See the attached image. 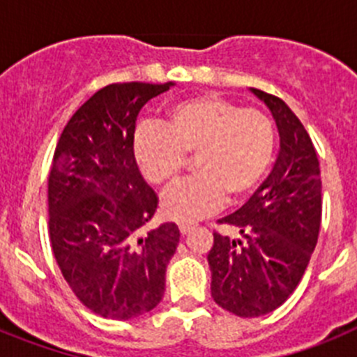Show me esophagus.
I'll return each mask as SVG.
<instances>
[{"mask_svg": "<svg viewBox=\"0 0 357 357\" xmlns=\"http://www.w3.org/2000/svg\"><path fill=\"white\" fill-rule=\"evenodd\" d=\"M178 229H181V234L185 236V234H189V232H193L195 225L193 223H181V225H178Z\"/></svg>", "mask_w": 357, "mask_h": 357, "instance_id": "1", "label": "esophagus"}]
</instances>
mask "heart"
<instances>
[{
	"mask_svg": "<svg viewBox=\"0 0 357 357\" xmlns=\"http://www.w3.org/2000/svg\"><path fill=\"white\" fill-rule=\"evenodd\" d=\"M130 148L141 175L157 188L173 184L185 155H195L198 175L162 198L164 216L193 223L220 209L225 197L239 202L254 191L272 164L275 130L261 110L204 94L173 103L162 125H139Z\"/></svg>",
	"mask_w": 357,
	"mask_h": 357,
	"instance_id": "obj_1",
	"label": "heart"
}]
</instances>
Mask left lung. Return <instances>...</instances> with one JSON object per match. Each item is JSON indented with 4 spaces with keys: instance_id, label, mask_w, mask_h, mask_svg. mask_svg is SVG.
Returning <instances> with one entry per match:
<instances>
[{
    "instance_id": "obj_1",
    "label": "left lung",
    "mask_w": 357,
    "mask_h": 357,
    "mask_svg": "<svg viewBox=\"0 0 357 357\" xmlns=\"http://www.w3.org/2000/svg\"><path fill=\"white\" fill-rule=\"evenodd\" d=\"M250 93L272 112L279 153L250 200L222 218L241 238L214 232L207 254L214 302L243 318L272 313L288 301L317 247L321 222L320 162L311 137L280 98Z\"/></svg>"
}]
</instances>
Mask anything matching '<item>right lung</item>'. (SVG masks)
<instances>
[{
  "mask_svg": "<svg viewBox=\"0 0 357 357\" xmlns=\"http://www.w3.org/2000/svg\"><path fill=\"white\" fill-rule=\"evenodd\" d=\"M172 85H107L73 114L56 143L48 176L53 255L78 301L103 318L132 320L159 304L181 239L175 223L141 234L159 198L130 148L139 110Z\"/></svg>",
  "mask_w": 357,
  "mask_h": 357,
  "instance_id": "right-lung-1",
  "label": "right lung"
}]
</instances>
